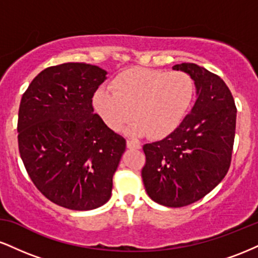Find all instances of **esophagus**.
I'll use <instances>...</instances> for the list:
<instances>
[{
	"label": "esophagus",
	"mask_w": 258,
	"mask_h": 258,
	"mask_svg": "<svg viewBox=\"0 0 258 258\" xmlns=\"http://www.w3.org/2000/svg\"><path fill=\"white\" fill-rule=\"evenodd\" d=\"M126 144H127V148H128V149H141V144L137 143V142L127 141Z\"/></svg>",
	"instance_id": "esophagus-1"
}]
</instances>
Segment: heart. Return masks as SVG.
Returning <instances> with one entry per match:
<instances>
[{"label":"heart","instance_id":"obj_1","mask_svg":"<svg viewBox=\"0 0 258 258\" xmlns=\"http://www.w3.org/2000/svg\"><path fill=\"white\" fill-rule=\"evenodd\" d=\"M110 90L99 88L93 105L109 128L127 127L128 135H149L154 139L170 136L180 125L193 103L195 85L183 72L131 69L112 80Z\"/></svg>","mask_w":258,"mask_h":258}]
</instances>
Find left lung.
<instances>
[{"label": "left lung", "instance_id": "1", "mask_svg": "<svg viewBox=\"0 0 258 258\" xmlns=\"http://www.w3.org/2000/svg\"><path fill=\"white\" fill-rule=\"evenodd\" d=\"M190 75L197 100L180 125L162 141L143 146L147 194L167 207L203 199L224 178L235 137L236 106L224 81L193 63L173 67Z\"/></svg>", "mask_w": 258, "mask_h": 258}]
</instances>
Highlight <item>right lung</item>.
I'll use <instances>...</instances> for the list:
<instances>
[{"label": "right lung", "instance_id": "1", "mask_svg": "<svg viewBox=\"0 0 258 258\" xmlns=\"http://www.w3.org/2000/svg\"><path fill=\"white\" fill-rule=\"evenodd\" d=\"M105 79L96 65L64 63L42 70L22 97L20 158L38 190L65 209L93 210L111 197L126 139L93 112Z\"/></svg>", "mask_w": 258, "mask_h": 258}]
</instances>
